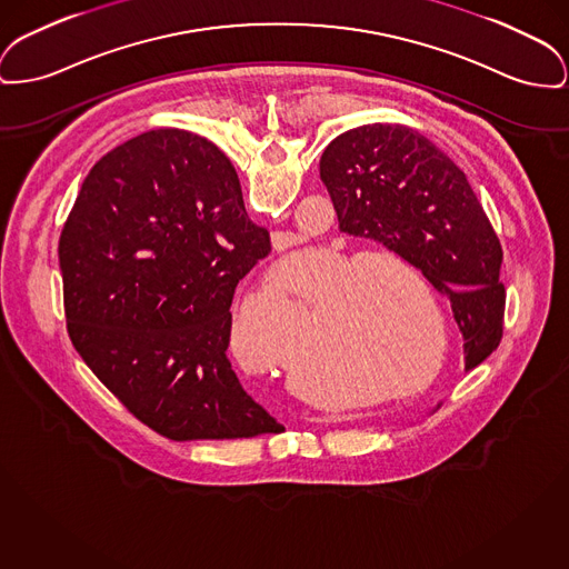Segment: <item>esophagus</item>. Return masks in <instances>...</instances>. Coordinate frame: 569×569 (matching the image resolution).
Instances as JSON below:
<instances>
[{
	"label": "esophagus",
	"instance_id": "1",
	"mask_svg": "<svg viewBox=\"0 0 569 569\" xmlns=\"http://www.w3.org/2000/svg\"><path fill=\"white\" fill-rule=\"evenodd\" d=\"M320 421H337V419H333V417H331V419H320Z\"/></svg>",
	"mask_w": 569,
	"mask_h": 569
}]
</instances>
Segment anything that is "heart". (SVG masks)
<instances>
[{
	"instance_id": "b5f03b06",
	"label": "heart",
	"mask_w": 569,
	"mask_h": 569,
	"mask_svg": "<svg viewBox=\"0 0 569 569\" xmlns=\"http://www.w3.org/2000/svg\"><path fill=\"white\" fill-rule=\"evenodd\" d=\"M363 256H333L320 262L318 253L283 260L277 277L299 288V301L279 286L251 292L230 327V350L244 368L277 373L297 366L311 371L316 352L309 329L322 325V359L359 380L382 382L400 373L408 361L401 339L389 331L391 299L382 270H396L380 260L368 266ZM302 318L303 337L298 335ZM412 385H398L387 398H400Z\"/></svg>"
}]
</instances>
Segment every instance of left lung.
Wrapping results in <instances>:
<instances>
[{
	"mask_svg": "<svg viewBox=\"0 0 569 569\" xmlns=\"http://www.w3.org/2000/svg\"><path fill=\"white\" fill-rule=\"evenodd\" d=\"M320 180L339 232L417 268L451 301L465 368L486 361L502 337V249L467 173L415 129L366 124L327 146Z\"/></svg>",
	"mask_w": 569,
	"mask_h": 569,
	"instance_id": "1",
	"label": "left lung"
}]
</instances>
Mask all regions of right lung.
I'll return each instance as SVG.
<instances>
[{
  "label": "right lung",
  "mask_w": 569,
  "mask_h": 569,
  "mask_svg": "<svg viewBox=\"0 0 569 569\" xmlns=\"http://www.w3.org/2000/svg\"><path fill=\"white\" fill-rule=\"evenodd\" d=\"M58 253L68 337L141 423L178 442L283 432L228 359L236 286L270 236L214 143L159 129L107 152Z\"/></svg>",
  "instance_id": "right-lung-1"
}]
</instances>
